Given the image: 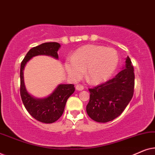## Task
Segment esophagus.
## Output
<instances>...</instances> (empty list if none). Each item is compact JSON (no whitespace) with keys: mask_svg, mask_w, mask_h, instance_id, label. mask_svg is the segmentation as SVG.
<instances>
[{"mask_svg":"<svg viewBox=\"0 0 155 155\" xmlns=\"http://www.w3.org/2000/svg\"><path fill=\"white\" fill-rule=\"evenodd\" d=\"M75 89L76 90L78 91H82L84 90V87L81 85V84H77V85L75 86Z\"/></svg>","mask_w":155,"mask_h":155,"instance_id":"1","label":"esophagus"}]
</instances>
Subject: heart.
Returning a JSON list of instances; mask_svg holds the SVG:
<instances>
[{
    "label": "heart",
    "mask_w": 155,
    "mask_h": 155,
    "mask_svg": "<svg viewBox=\"0 0 155 155\" xmlns=\"http://www.w3.org/2000/svg\"><path fill=\"white\" fill-rule=\"evenodd\" d=\"M119 57L111 48L97 45H85L75 51L65 61L64 67L72 79L78 80L84 75L90 84H98L109 80L118 66Z\"/></svg>",
    "instance_id": "b5f03b06"
}]
</instances>
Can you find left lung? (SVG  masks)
<instances>
[{
    "label": "left lung",
    "instance_id": "left-lung-1",
    "mask_svg": "<svg viewBox=\"0 0 155 155\" xmlns=\"http://www.w3.org/2000/svg\"><path fill=\"white\" fill-rule=\"evenodd\" d=\"M126 64L111 80L89 89L90 101L86 107L88 116L99 123H107L122 114L130 102L134 92L135 75L128 56Z\"/></svg>",
    "mask_w": 155,
    "mask_h": 155
}]
</instances>
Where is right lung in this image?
Segmentation results:
<instances>
[{
  "instance_id": "obj_1",
  "label": "right lung",
  "mask_w": 155,
  "mask_h": 155,
  "mask_svg": "<svg viewBox=\"0 0 155 155\" xmlns=\"http://www.w3.org/2000/svg\"><path fill=\"white\" fill-rule=\"evenodd\" d=\"M61 44L57 42H47L31 48L21 63L20 95L25 107L35 119L44 124H52L62 116L68 99L75 91L72 84H60L51 94L44 98H37L27 91L24 80V69L27 63L37 56H51L58 59V51Z\"/></svg>"
}]
</instances>
